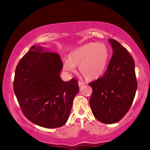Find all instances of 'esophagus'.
Wrapping results in <instances>:
<instances>
[{
	"label": "esophagus",
	"instance_id": "34e87169",
	"mask_svg": "<svg viewBox=\"0 0 150 150\" xmlns=\"http://www.w3.org/2000/svg\"><path fill=\"white\" fill-rule=\"evenodd\" d=\"M84 84H85V83H83V82H78L79 87H82V85H84Z\"/></svg>",
	"mask_w": 150,
	"mask_h": 150
}]
</instances>
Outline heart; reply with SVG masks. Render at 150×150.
<instances>
[{"label": "heart", "mask_w": 150, "mask_h": 150, "mask_svg": "<svg viewBox=\"0 0 150 150\" xmlns=\"http://www.w3.org/2000/svg\"><path fill=\"white\" fill-rule=\"evenodd\" d=\"M110 59V50L104 43L89 42L79 46L68 55L63 68L66 71L75 73V67L85 80H96L104 75Z\"/></svg>", "instance_id": "obj_1"}]
</instances>
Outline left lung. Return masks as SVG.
Returning <instances> with one entry per match:
<instances>
[{"instance_id": "left-lung-1", "label": "left lung", "mask_w": 150, "mask_h": 150, "mask_svg": "<svg viewBox=\"0 0 150 150\" xmlns=\"http://www.w3.org/2000/svg\"><path fill=\"white\" fill-rule=\"evenodd\" d=\"M112 58L104 75L89 84L92 88L89 105L98 120L117 123L126 114L135 98L137 82L133 58L119 42L108 39Z\"/></svg>"}]
</instances>
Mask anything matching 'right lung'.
<instances>
[{
	"label": "right lung",
	"mask_w": 150,
	"mask_h": 150,
	"mask_svg": "<svg viewBox=\"0 0 150 150\" xmlns=\"http://www.w3.org/2000/svg\"><path fill=\"white\" fill-rule=\"evenodd\" d=\"M61 57L34 45L16 67L13 88L26 118L39 126L65 125L79 91L77 80H62Z\"/></svg>",
	"instance_id": "obj_1"
}]
</instances>
